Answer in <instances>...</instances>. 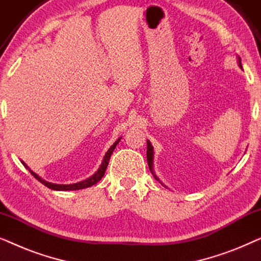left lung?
<instances>
[{"label": "left lung", "mask_w": 261, "mask_h": 261, "mask_svg": "<svg viewBox=\"0 0 261 261\" xmlns=\"http://www.w3.org/2000/svg\"><path fill=\"white\" fill-rule=\"evenodd\" d=\"M241 66V64H240ZM147 163H148V167L149 170H152V166H153V147L151 145V142L147 141Z\"/></svg>", "instance_id": "left-lung-1"}]
</instances>
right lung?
<instances>
[{"mask_svg":"<svg viewBox=\"0 0 261 261\" xmlns=\"http://www.w3.org/2000/svg\"><path fill=\"white\" fill-rule=\"evenodd\" d=\"M121 140V138L120 139H117V140L115 141V144H114L112 147H110L109 149H108V152L106 153V155H105V158H103V162H102V164H101V166H99V169L97 170V172H96L94 176H91L90 178H88V179H85V180H83V181H80V183H74V184H65V185H63V184H52V183H48V181H45L44 179H41L40 177L38 176V174H35L33 171H31L30 170V172H31V174L32 176H34V178H37V179L40 181V183H42L45 185V187H47L48 189H52V190H60V191H67V190H81V189H85V188H89V187H92V185L94 184H96V183H98L99 180L102 179V177L105 176V172H106V170H107V166H108V163H109V159H110V155H112V153H113V151L114 149H115V147H116V145L119 144V141ZM24 166L27 167V165L24 163H22ZM28 169V167H27Z\"/></svg>","mask_w":261,"mask_h":261,"instance_id":"right-lung-1","label":"right lung"}]
</instances>
